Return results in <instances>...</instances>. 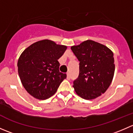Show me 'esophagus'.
I'll return each instance as SVG.
<instances>
[{"label": "esophagus", "mask_w": 133, "mask_h": 133, "mask_svg": "<svg viewBox=\"0 0 133 133\" xmlns=\"http://www.w3.org/2000/svg\"><path fill=\"white\" fill-rule=\"evenodd\" d=\"M67 79H68V80H70L71 79V75L69 73H67Z\"/></svg>", "instance_id": "obj_1"}]
</instances>
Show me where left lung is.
<instances>
[{
  "label": "left lung",
  "mask_w": 133,
  "mask_h": 133,
  "mask_svg": "<svg viewBox=\"0 0 133 133\" xmlns=\"http://www.w3.org/2000/svg\"><path fill=\"white\" fill-rule=\"evenodd\" d=\"M79 63V75L73 81L78 95L91 100L104 93L115 73L113 53L104 45L88 40L71 48Z\"/></svg>",
  "instance_id": "left-lung-1"
}]
</instances>
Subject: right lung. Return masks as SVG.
Segmentation results:
<instances>
[{"label":"right lung","instance_id":"right-lung-1","mask_svg":"<svg viewBox=\"0 0 133 133\" xmlns=\"http://www.w3.org/2000/svg\"><path fill=\"white\" fill-rule=\"evenodd\" d=\"M67 47L43 40L25 49L18 60V72L24 88L33 97L45 100L53 96L67 75L59 71L58 60Z\"/></svg>","mask_w":133,"mask_h":133}]
</instances>
